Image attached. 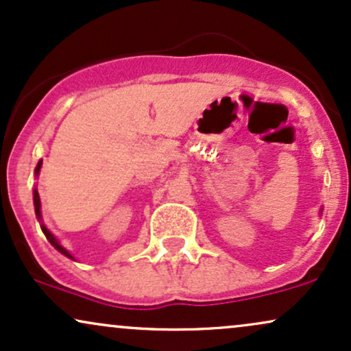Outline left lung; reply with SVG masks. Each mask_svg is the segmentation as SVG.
Masks as SVG:
<instances>
[{
	"label": "left lung",
	"mask_w": 351,
	"mask_h": 351,
	"mask_svg": "<svg viewBox=\"0 0 351 351\" xmlns=\"http://www.w3.org/2000/svg\"><path fill=\"white\" fill-rule=\"evenodd\" d=\"M320 213H322V208H320Z\"/></svg>",
	"instance_id": "obj_1"
}]
</instances>
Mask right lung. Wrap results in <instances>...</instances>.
Returning a JSON list of instances; mask_svg holds the SVG:
<instances>
[{"label": "right lung", "instance_id": "add662e5", "mask_svg": "<svg viewBox=\"0 0 351 351\" xmlns=\"http://www.w3.org/2000/svg\"><path fill=\"white\" fill-rule=\"evenodd\" d=\"M40 167H43V160H39V162H37L36 169H34V174H36V177L39 176V172H40ZM32 197H34V210H36V217H37V221H39V223H40V230H43V233L45 234V238H47L49 243H51V245H52L53 248H56L57 251H59V253H62V254H64V256H67V258L73 259V261H75V258H73L72 254H70L69 251L65 250L64 246L60 245V241L57 240L56 237H53L51 230H49L47 226L44 225V221H43V213H40V199H39V192H37V189H36V187H34V191H32Z\"/></svg>", "mask_w": 351, "mask_h": 351}]
</instances>
